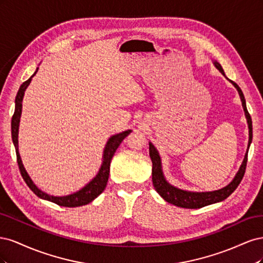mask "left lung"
<instances>
[{
	"instance_id": "1",
	"label": "left lung",
	"mask_w": 263,
	"mask_h": 263,
	"mask_svg": "<svg viewBox=\"0 0 263 263\" xmlns=\"http://www.w3.org/2000/svg\"><path fill=\"white\" fill-rule=\"evenodd\" d=\"M213 63L214 66L217 68V70H219V72L226 78L224 70H222L219 63L217 61H213ZM226 79L236 87L238 94H239L241 104L245 110V115L247 118V124H248V128H249V140H248V147H247V153L245 155L241 165L239 166V170H238L236 176L234 177V179L229 183V184L219 190L210 191V192H192V191L181 190L179 187H176L166 181L162 170L161 157L159 155L156 147L149 141V156L151 159V162H153V184L157 192L159 193V195H160L164 201H166L172 205H176L178 208L201 209L206 205H211L214 203L224 201L225 198H227L237 189V186L239 185L240 181L243 178L246 165H247V158H248V150L252 141V121L248 110H247L246 100L241 89L234 81L229 80L228 78Z\"/></svg>"
}]
</instances>
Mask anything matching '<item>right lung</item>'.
Segmentation results:
<instances>
[{
	"label": "right lung",
	"mask_w": 263,
	"mask_h": 263,
	"mask_svg": "<svg viewBox=\"0 0 263 263\" xmlns=\"http://www.w3.org/2000/svg\"><path fill=\"white\" fill-rule=\"evenodd\" d=\"M37 71H38V68L36 69L35 73L31 76L27 81H25L20 86L16 98H15V110H14V115L12 117L11 127H12V140L15 147V151H16V158H17V163L20 166L21 174L24 181L26 182L28 187L33 191L38 197L43 198V200L52 202L60 206H65V208H78V206L86 205L91 203L93 200H95V198H97L103 191L105 190V186L108 181V176H109L110 160H112V158L118 146L121 145V142L124 140V138L126 136H128V135L132 133V129H127L125 132L115 134L108 138L106 145L104 147V150H103L102 164L100 166L98 174L89 183H86L82 189L77 191V192L72 194L65 195V196H53L44 192V191H42L35 184L34 181L29 177L25 166L23 164L22 158L18 151V128H20V122H21V115H22L23 98H24V94H25L27 86L31 81V79H33V77L37 73Z\"/></svg>",
	"instance_id": "right-lung-1"
}]
</instances>
